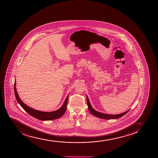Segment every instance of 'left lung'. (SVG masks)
Wrapping results in <instances>:
<instances>
[{
    "label": "left lung",
    "instance_id": "8db88e82",
    "mask_svg": "<svg viewBox=\"0 0 158 158\" xmlns=\"http://www.w3.org/2000/svg\"><path fill=\"white\" fill-rule=\"evenodd\" d=\"M86 98H87V105H88V109L90 113L94 115V116L98 117V118H103V119H108V120H110V119H115V118H121L122 116H123L125 114H127L129 110L126 111L125 112L120 114L116 115H112V114H104V113H102L98 112V111H95V110L93 109V107L91 106V104L89 101V98L87 96H86Z\"/></svg>",
    "mask_w": 158,
    "mask_h": 158
}]
</instances>
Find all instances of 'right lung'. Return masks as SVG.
<instances>
[{
	"label": "right lung",
	"mask_w": 158,
	"mask_h": 158,
	"mask_svg": "<svg viewBox=\"0 0 158 158\" xmlns=\"http://www.w3.org/2000/svg\"><path fill=\"white\" fill-rule=\"evenodd\" d=\"M14 92L17 101L18 102V103L19 104L20 106L23 108L24 110L26 112H27L29 115H31V116L36 118L38 120H43V121L55 120L58 118H60L65 112L69 96H67L62 107L60 109H58L56 111L51 112H45L37 111L34 109H31L22 102V100H20L19 97L18 96V93L17 92L16 89V82H15L14 84Z\"/></svg>",
	"instance_id": "1"
}]
</instances>
